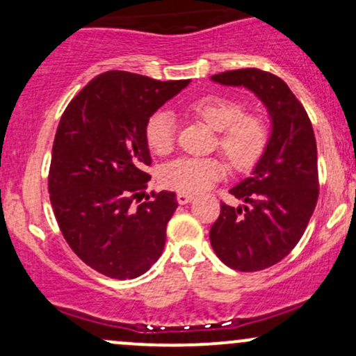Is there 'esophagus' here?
Segmentation results:
<instances>
[{
	"label": "esophagus",
	"instance_id": "esophagus-1",
	"mask_svg": "<svg viewBox=\"0 0 356 356\" xmlns=\"http://www.w3.org/2000/svg\"><path fill=\"white\" fill-rule=\"evenodd\" d=\"M194 201V195H189V194H177V202L179 204H189Z\"/></svg>",
	"mask_w": 356,
	"mask_h": 356
}]
</instances>
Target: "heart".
<instances>
[{"label":"heart","mask_w":356,"mask_h":356,"mask_svg":"<svg viewBox=\"0 0 356 356\" xmlns=\"http://www.w3.org/2000/svg\"><path fill=\"white\" fill-rule=\"evenodd\" d=\"M189 113L204 125L218 132L216 145L232 167L248 170L256 164L268 145V125L256 113H244L243 104L227 97H201L191 102ZM144 137L149 149L167 155L174 149L175 117L169 110H157L147 118ZM227 172L220 159H175L162 167L161 181L181 194H201Z\"/></svg>","instance_id":"1"}]
</instances>
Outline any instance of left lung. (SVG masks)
<instances>
[{
	"label": "left lung",
	"instance_id": "obj_1",
	"mask_svg": "<svg viewBox=\"0 0 356 356\" xmlns=\"http://www.w3.org/2000/svg\"><path fill=\"white\" fill-rule=\"evenodd\" d=\"M212 81L252 92L268 110V145L249 177L229 192L243 204H220L209 231L211 246L238 271H261L291 252L318 201L316 140L308 113L280 76L243 68L218 73Z\"/></svg>",
	"mask_w": 356,
	"mask_h": 356
}]
</instances>
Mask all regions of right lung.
<instances>
[{"instance_id":"1","label":"right lung","mask_w":356,"mask_h":356,"mask_svg":"<svg viewBox=\"0 0 356 356\" xmlns=\"http://www.w3.org/2000/svg\"><path fill=\"white\" fill-rule=\"evenodd\" d=\"M189 83L105 72L60 118L48 175L51 207L68 246L102 275L134 280L162 254L177 201L162 191L134 206L150 179L144 127Z\"/></svg>"}]
</instances>
